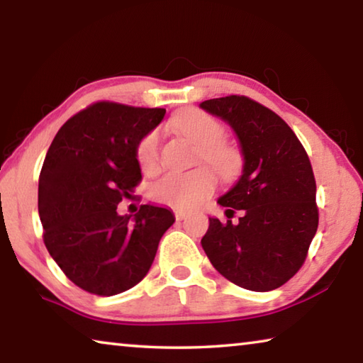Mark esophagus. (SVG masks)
I'll return each mask as SVG.
<instances>
[{
	"label": "esophagus",
	"instance_id": "34e87169",
	"mask_svg": "<svg viewBox=\"0 0 363 363\" xmlns=\"http://www.w3.org/2000/svg\"><path fill=\"white\" fill-rule=\"evenodd\" d=\"M174 216H176L177 221H182V220H186L189 215H187V213H184V211H174Z\"/></svg>",
	"mask_w": 363,
	"mask_h": 363
}]
</instances>
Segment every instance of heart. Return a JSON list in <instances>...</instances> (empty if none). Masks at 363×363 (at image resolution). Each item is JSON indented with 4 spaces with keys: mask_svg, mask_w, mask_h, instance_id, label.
<instances>
[{
    "mask_svg": "<svg viewBox=\"0 0 363 363\" xmlns=\"http://www.w3.org/2000/svg\"><path fill=\"white\" fill-rule=\"evenodd\" d=\"M171 128L199 147V161L208 163L221 179L234 181L242 174L245 158L239 147L224 140L226 128L221 121L197 108H189L171 119ZM137 163L145 172L160 168V134L150 130L135 148ZM216 176L206 166L187 172H168L150 187V195L172 208L191 210L215 192Z\"/></svg>",
    "mask_w": 363,
    "mask_h": 363,
    "instance_id": "obj_1",
    "label": "heart"
}]
</instances>
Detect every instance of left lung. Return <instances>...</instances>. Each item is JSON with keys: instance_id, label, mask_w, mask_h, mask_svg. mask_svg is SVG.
I'll return each instance as SVG.
<instances>
[{"instance_id": "obj_1", "label": "left lung", "mask_w": 363, "mask_h": 363, "mask_svg": "<svg viewBox=\"0 0 363 363\" xmlns=\"http://www.w3.org/2000/svg\"><path fill=\"white\" fill-rule=\"evenodd\" d=\"M231 125L245 164L238 184L218 199L226 216L210 218L202 247L213 267L235 286L267 292L287 283L306 262L318 228L316 184L306 148L272 109L244 95L200 103Z\"/></svg>"}]
</instances>
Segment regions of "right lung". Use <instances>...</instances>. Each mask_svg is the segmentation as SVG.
<instances>
[{
  "instance_id": "right-lung-1",
  "label": "right lung",
  "mask_w": 363,
  "mask_h": 363,
  "mask_svg": "<svg viewBox=\"0 0 363 363\" xmlns=\"http://www.w3.org/2000/svg\"><path fill=\"white\" fill-rule=\"evenodd\" d=\"M163 108L96 101L69 118L38 179L43 242L69 279L95 296H116L145 278L171 210L142 205L134 218L118 203L142 181L137 143L161 123Z\"/></svg>"
}]
</instances>
